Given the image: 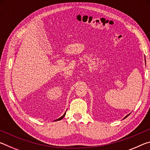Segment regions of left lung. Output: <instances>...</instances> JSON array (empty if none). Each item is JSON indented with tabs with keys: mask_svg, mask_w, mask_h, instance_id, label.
<instances>
[{
	"mask_svg": "<svg viewBox=\"0 0 150 150\" xmlns=\"http://www.w3.org/2000/svg\"><path fill=\"white\" fill-rule=\"evenodd\" d=\"M126 116V117H125V118H126V117H127V116Z\"/></svg>",
	"mask_w": 150,
	"mask_h": 150,
	"instance_id": "obj_1",
	"label": "left lung"
}]
</instances>
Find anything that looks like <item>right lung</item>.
<instances>
[{"instance_id":"right-lung-1","label":"right lung","mask_w":150,"mask_h":150,"mask_svg":"<svg viewBox=\"0 0 150 150\" xmlns=\"http://www.w3.org/2000/svg\"><path fill=\"white\" fill-rule=\"evenodd\" d=\"M65 113L64 114V115H63L62 116V117H61V118H59V119H57V120H62V118H63V117H64V116H65Z\"/></svg>"}]
</instances>
